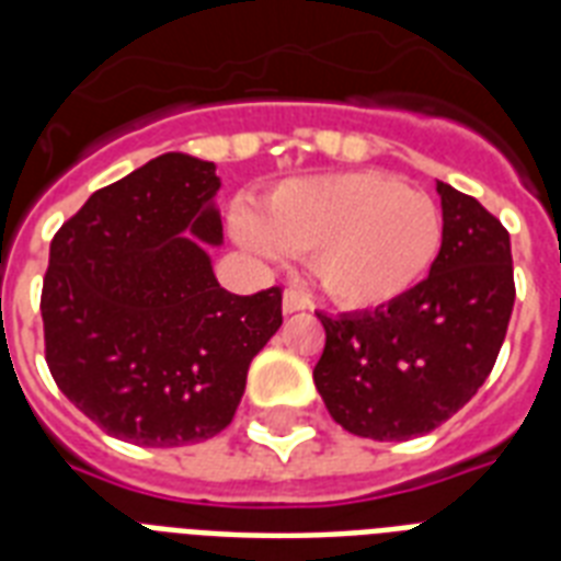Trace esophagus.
I'll list each match as a JSON object with an SVG mask.
<instances>
[{
    "label": "esophagus",
    "mask_w": 561,
    "mask_h": 561,
    "mask_svg": "<svg viewBox=\"0 0 561 561\" xmlns=\"http://www.w3.org/2000/svg\"><path fill=\"white\" fill-rule=\"evenodd\" d=\"M308 308V297L299 288H288L285 290V297H282V311L285 314H294V311H306Z\"/></svg>",
    "instance_id": "esophagus-1"
}]
</instances>
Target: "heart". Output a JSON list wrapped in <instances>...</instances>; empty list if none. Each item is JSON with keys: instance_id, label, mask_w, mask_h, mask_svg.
Returning <instances> with one entry per match:
<instances>
[{"instance_id": "b5f03b06", "label": "heart", "mask_w": 561, "mask_h": 561, "mask_svg": "<svg viewBox=\"0 0 561 561\" xmlns=\"http://www.w3.org/2000/svg\"><path fill=\"white\" fill-rule=\"evenodd\" d=\"M232 232L259 255L311 253L320 288L346 308H375L408 294L434 264L443 220L434 201L381 171H343L285 183L262 218L232 211Z\"/></svg>"}]
</instances>
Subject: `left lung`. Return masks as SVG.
<instances>
[{"mask_svg": "<svg viewBox=\"0 0 561 561\" xmlns=\"http://www.w3.org/2000/svg\"><path fill=\"white\" fill-rule=\"evenodd\" d=\"M443 244L431 273L360 314H317L325 329L314 383L332 419L367 439H413L483 387L513 317L510 232L474 197L436 183Z\"/></svg>", "mask_w": 561, "mask_h": 561, "instance_id": "8db88e82", "label": "left lung"}]
</instances>
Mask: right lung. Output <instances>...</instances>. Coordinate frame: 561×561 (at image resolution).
<instances>
[{
    "label": "right lung",
    "instance_id": "1",
    "mask_svg": "<svg viewBox=\"0 0 561 561\" xmlns=\"http://www.w3.org/2000/svg\"><path fill=\"white\" fill-rule=\"evenodd\" d=\"M215 162L162 153L99 188L48 250L46 364L110 436L148 448L211 439L232 422L247 367L282 325V288H220L194 238L218 244Z\"/></svg>",
    "mask_w": 561,
    "mask_h": 561
}]
</instances>
